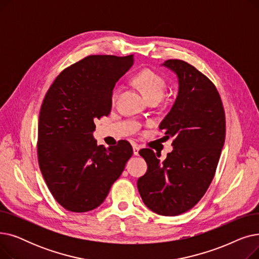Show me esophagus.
I'll return each mask as SVG.
<instances>
[{"label":"esophagus","instance_id":"34e87169","mask_svg":"<svg viewBox=\"0 0 259 259\" xmlns=\"http://www.w3.org/2000/svg\"><path fill=\"white\" fill-rule=\"evenodd\" d=\"M139 151H140V146L137 145V144H134L133 145V154L139 155Z\"/></svg>","mask_w":259,"mask_h":259}]
</instances>
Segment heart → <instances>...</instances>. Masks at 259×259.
<instances>
[{
	"label": "heart",
	"mask_w": 259,
	"mask_h": 259,
	"mask_svg": "<svg viewBox=\"0 0 259 259\" xmlns=\"http://www.w3.org/2000/svg\"><path fill=\"white\" fill-rule=\"evenodd\" d=\"M135 81L140 86V88L145 93L146 98L151 100H160L164 97L165 91L167 89V81L159 73L151 69H144L139 72L135 76ZM121 91L120 84H115L111 92V102L115 104L119 93Z\"/></svg>",
	"instance_id": "obj_1"
}]
</instances>
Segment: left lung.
Segmentation results:
<instances>
[{
  "instance_id": "left-lung-1",
  "label": "left lung",
  "mask_w": 259,
  "mask_h": 259,
  "mask_svg": "<svg viewBox=\"0 0 259 259\" xmlns=\"http://www.w3.org/2000/svg\"><path fill=\"white\" fill-rule=\"evenodd\" d=\"M179 76V95L159 125L173 151L160 154L145 148L140 155L147 172L138 181L145 205L159 215L175 216L192 209L214 178L226 138V116L221 95L212 80L182 60L164 64Z\"/></svg>"
}]
</instances>
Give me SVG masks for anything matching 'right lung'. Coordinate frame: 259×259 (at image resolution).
I'll return each mask as SVG.
<instances>
[{
	"label": "right lung",
	"instance_id": "1",
	"mask_svg": "<svg viewBox=\"0 0 259 259\" xmlns=\"http://www.w3.org/2000/svg\"><path fill=\"white\" fill-rule=\"evenodd\" d=\"M132 56H88L54 79L40 107L37 160L46 185L71 212L98 208L133 153L128 141L98 146L94 119L109 115L111 92Z\"/></svg>",
	"mask_w": 259,
	"mask_h": 259
}]
</instances>
